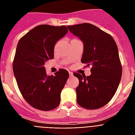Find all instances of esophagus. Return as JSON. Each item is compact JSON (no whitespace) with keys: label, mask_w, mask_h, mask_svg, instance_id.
Listing matches in <instances>:
<instances>
[{"label":"esophagus","mask_w":135,"mask_h":135,"mask_svg":"<svg viewBox=\"0 0 135 135\" xmlns=\"http://www.w3.org/2000/svg\"><path fill=\"white\" fill-rule=\"evenodd\" d=\"M69 76H70V77H73V76H74V74H73V73H72L71 71L69 72Z\"/></svg>","instance_id":"1"}]
</instances>
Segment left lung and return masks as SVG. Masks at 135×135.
Listing matches in <instances>:
<instances>
[{
  "label": "left lung",
  "mask_w": 135,
  "mask_h": 135,
  "mask_svg": "<svg viewBox=\"0 0 135 135\" xmlns=\"http://www.w3.org/2000/svg\"><path fill=\"white\" fill-rule=\"evenodd\" d=\"M67 27L83 43L81 62L92 66L89 76L74 74L79 80L77 103L85 109H99L113 98L120 82L122 66L117 45L111 35L89 23Z\"/></svg>",
  "instance_id": "obj_1"
}]
</instances>
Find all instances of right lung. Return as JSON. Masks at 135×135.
<instances>
[{
    "instance_id": "right-lung-1",
    "label": "right lung",
    "mask_w": 135,
    "mask_h": 135,
    "mask_svg": "<svg viewBox=\"0 0 135 135\" xmlns=\"http://www.w3.org/2000/svg\"><path fill=\"white\" fill-rule=\"evenodd\" d=\"M67 32L65 26L39 25L18 43L14 75L22 96L33 108L50 111L60 103V94L69 78V72L61 69L55 75L47 76L44 64L53 59L55 44Z\"/></svg>"
}]
</instances>
